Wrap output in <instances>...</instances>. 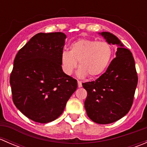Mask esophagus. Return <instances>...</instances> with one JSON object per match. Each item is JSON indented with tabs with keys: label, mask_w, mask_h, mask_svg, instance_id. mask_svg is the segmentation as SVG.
<instances>
[{
	"label": "esophagus",
	"mask_w": 147,
	"mask_h": 147,
	"mask_svg": "<svg viewBox=\"0 0 147 147\" xmlns=\"http://www.w3.org/2000/svg\"><path fill=\"white\" fill-rule=\"evenodd\" d=\"M78 87H82V82L80 80L78 81Z\"/></svg>",
	"instance_id": "1"
}]
</instances>
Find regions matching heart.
I'll return each mask as SVG.
<instances>
[{"mask_svg":"<svg viewBox=\"0 0 147 147\" xmlns=\"http://www.w3.org/2000/svg\"><path fill=\"white\" fill-rule=\"evenodd\" d=\"M69 49V52L63 51L61 54L62 69L67 75H72L78 61L80 67L78 71L80 78L87 75L91 78L100 76L109 65L113 55L110 43L88 38L74 41Z\"/></svg>","mask_w":147,"mask_h":147,"instance_id":"heart-1","label":"heart"}]
</instances>
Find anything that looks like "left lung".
Masks as SVG:
<instances>
[{
    "label": "left lung",
    "instance_id": "obj_1",
    "mask_svg": "<svg viewBox=\"0 0 147 147\" xmlns=\"http://www.w3.org/2000/svg\"><path fill=\"white\" fill-rule=\"evenodd\" d=\"M107 42L117 45L116 57L95 81L82 83L87 92L84 107L94 122L107 124L125 116L130 110L138 82L135 62L129 50L124 48L113 34L102 32Z\"/></svg>",
    "mask_w": 147,
    "mask_h": 147
}]
</instances>
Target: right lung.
I'll list each match as a JSON object with an SVG mask.
<instances>
[{"instance_id": "obj_1", "label": "right lung", "mask_w": 147, "mask_h": 147, "mask_svg": "<svg viewBox=\"0 0 147 147\" xmlns=\"http://www.w3.org/2000/svg\"><path fill=\"white\" fill-rule=\"evenodd\" d=\"M66 35L40 32L16 55L10 77L13 101L30 119L39 123L55 120L78 87L60 64Z\"/></svg>"}]
</instances>
